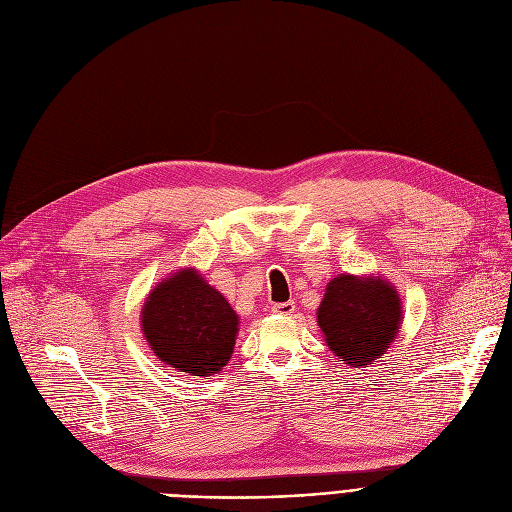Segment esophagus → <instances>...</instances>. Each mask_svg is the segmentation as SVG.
<instances>
[{
    "instance_id": "1",
    "label": "esophagus",
    "mask_w": 512,
    "mask_h": 512,
    "mask_svg": "<svg viewBox=\"0 0 512 512\" xmlns=\"http://www.w3.org/2000/svg\"><path fill=\"white\" fill-rule=\"evenodd\" d=\"M273 310L275 312H281V314H291L296 310V302L289 300V302H281V304H273Z\"/></svg>"
}]
</instances>
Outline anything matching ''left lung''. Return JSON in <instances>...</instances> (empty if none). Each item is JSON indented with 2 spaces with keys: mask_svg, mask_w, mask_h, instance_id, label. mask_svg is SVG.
<instances>
[{
  "mask_svg": "<svg viewBox=\"0 0 512 512\" xmlns=\"http://www.w3.org/2000/svg\"><path fill=\"white\" fill-rule=\"evenodd\" d=\"M398 291L381 279L335 277L319 306V327L335 356L350 367L371 364L389 348L400 329Z\"/></svg>",
  "mask_w": 512,
  "mask_h": 512,
  "instance_id": "obj_1",
  "label": "left lung"
}]
</instances>
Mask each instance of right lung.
I'll list each match as a JSON object with an SVG mask.
<instances>
[{"instance_id": "1", "label": "right lung", "mask_w": 512, "mask_h": 512, "mask_svg": "<svg viewBox=\"0 0 512 512\" xmlns=\"http://www.w3.org/2000/svg\"><path fill=\"white\" fill-rule=\"evenodd\" d=\"M141 327L154 354L173 369L208 377L229 362L237 314L196 271H181L145 300Z\"/></svg>"}]
</instances>
